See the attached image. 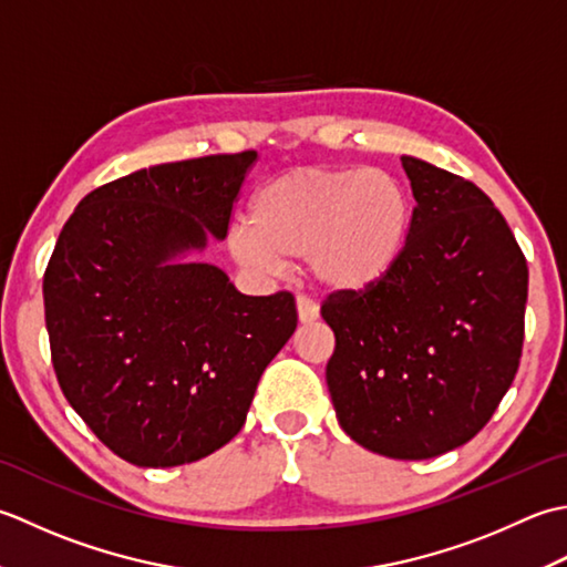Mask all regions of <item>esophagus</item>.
<instances>
[{
  "mask_svg": "<svg viewBox=\"0 0 567 567\" xmlns=\"http://www.w3.org/2000/svg\"><path fill=\"white\" fill-rule=\"evenodd\" d=\"M296 306H298V320L300 322H313L320 316V306L310 296H298Z\"/></svg>",
  "mask_w": 567,
  "mask_h": 567,
  "instance_id": "1",
  "label": "esophagus"
}]
</instances>
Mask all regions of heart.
Here are the masks:
<instances>
[{
    "instance_id": "b5f03b06",
    "label": "heart",
    "mask_w": 567,
    "mask_h": 567,
    "mask_svg": "<svg viewBox=\"0 0 567 567\" xmlns=\"http://www.w3.org/2000/svg\"><path fill=\"white\" fill-rule=\"evenodd\" d=\"M409 223L406 190L391 173L310 166L264 183L227 245L249 269L274 274L310 257L322 284L364 288L396 261Z\"/></svg>"
}]
</instances>
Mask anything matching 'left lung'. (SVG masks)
Masks as SVG:
<instances>
[{
	"label": "left lung",
	"instance_id": "left-lung-1",
	"mask_svg": "<svg viewBox=\"0 0 567 567\" xmlns=\"http://www.w3.org/2000/svg\"><path fill=\"white\" fill-rule=\"evenodd\" d=\"M415 207L391 269L320 306L342 431L372 453L429 460L472 441L499 406L524 348L528 267L475 183L401 156Z\"/></svg>",
	"mask_w": 567,
	"mask_h": 567
}]
</instances>
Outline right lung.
Listing matches in <instances>:
<instances>
[{"mask_svg": "<svg viewBox=\"0 0 567 567\" xmlns=\"http://www.w3.org/2000/svg\"><path fill=\"white\" fill-rule=\"evenodd\" d=\"M257 152L142 168L87 193L43 274L51 362L68 403L114 455L176 467L245 425L264 369L298 322L288 291L245 296L213 264Z\"/></svg>", "mask_w": 567, "mask_h": 567, "instance_id": "add662e5", "label": "right lung"}]
</instances>
